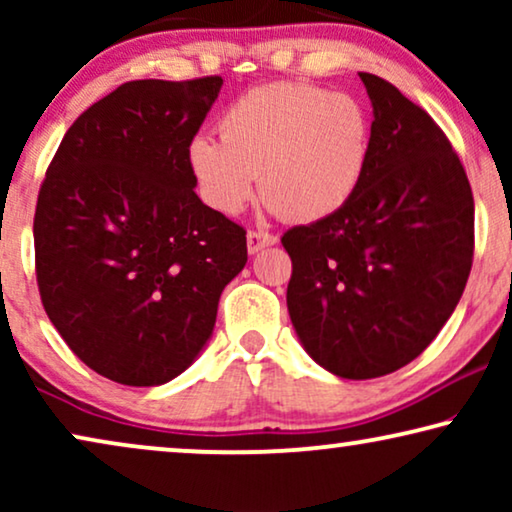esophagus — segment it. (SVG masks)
<instances>
[{
  "mask_svg": "<svg viewBox=\"0 0 512 512\" xmlns=\"http://www.w3.org/2000/svg\"><path fill=\"white\" fill-rule=\"evenodd\" d=\"M272 244H277V237L275 235L261 233V230H249V233H247V249H249V254H258V251L265 249V247H272Z\"/></svg>",
  "mask_w": 512,
  "mask_h": 512,
  "instance_id": "esophagus-1",
  "label": "esophagus"
}]
</instances>
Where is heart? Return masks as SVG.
Wrapping results in <instances>:
<instances>
[{"label":"heart","mask_w":512,"mask_h":512,"mask_svg":"<svg viewBox=\"0 0 512 512\" xmlns=\"http://www.w3.org/2000/svg\"><path fill=\"white\" fill-rule=\"evenodd\" d=\"M219 137L195 135L186 160L202 200L240 214L261 188L270 214L314 223L345 209L366 179L373 118L359 97L305 83H268L219 118Z\"/></svg>","instance_id":"obj_1"}]
</instances>
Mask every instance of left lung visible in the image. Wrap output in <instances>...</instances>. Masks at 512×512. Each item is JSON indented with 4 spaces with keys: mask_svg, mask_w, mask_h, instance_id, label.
<instances>
[{
    "mask_svg": "<svg viewBox=\"0 0 512 512\" xmlns=\"http://www.w3.org/2000/svg\"><path fill=\"white\" fill-rule=\"evenodd\" d=\"M373 104L366 179L338 214L284 233L300 345L345 380L394 373L452 317L473 263V193L433 118L359 72Z\"/></svg>",
    "mask_w": 512,
    "mask_h": 512,
    "instance_id": "1",
    "label": "left lung"
}]
</instances>
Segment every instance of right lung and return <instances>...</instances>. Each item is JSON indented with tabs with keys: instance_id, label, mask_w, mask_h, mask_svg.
<instances>
[{
	"instance_id": "right-lung-1",
	"label": "right lung",
	"mask_w": 512,
	"mask_h": 512,
	"mask_svg": "<svg viewBox=\"0 0 512 512\" xmlns=\"http://www.w3.org/2000/svg\"><path fill=\"white\" fill-rule=\"evenodd\" d=\"M221 86L123 83L76 118L39 191L41 303L69 349L118 384L184 373L247 263V233L198 198L186 160Z\"/></svg>"
}]
</instances>
